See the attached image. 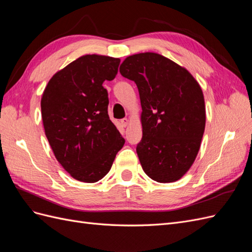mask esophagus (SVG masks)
Wrapping results in <instances>:
<instances>
[{"instance_id":"34e87169","label":"esophagus","mask_w":252,"mask_h":252,"mask_svg":"<svg viewBox=\"0 0 252 252\" xmlns=\"http://www.w3.org/2000/svg\"><path fill=\"white\" fill-rule=\"evenodd\" d=\"M121 123H122V125H123L124 127H126V126L129 124V120H128V119L121 120Z\"/></svg>"}]
</instances>
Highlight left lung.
I'll return each instance as SVG.
<instances>
[{
    "label": "left lung",
    "instance_id": "1",
    "mask_svg": "<svg viewBox=\"0 0 252 252\" xmlns=\"http://www.w3.org/2000/svg\"><path fill=\"white\" fill-rule=\"evenodd\" d=\"M120 72L139 90L143 136L136 154L143 170L158 183L180 180L194 162L205 130L199 83L185 68L154 52L126 58Z\"/></svg>",
    "mask_w": 252,
    "mask_h": 252
}]
</instances>
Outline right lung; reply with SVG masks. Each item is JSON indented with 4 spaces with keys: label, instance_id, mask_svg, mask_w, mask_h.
<instances>
[{
    "label": "right lung",
    "instance_id": "1",
    "mask_svg": "<svg viewBox=\"0 0 252 252\" xmlns=\"http://www.w3.org/2000/svg\"><path fill=\"white\" fill-rule=\"evenodd\" d=\"M120 59L87 55L57 72L41 100L45 134L60 164L75 180L94 183L111 168L125 140L108 116L104 81L118 73Z\"/></svg>",
    "mask_w": 252,
    "mask_h": 252
}]
</instances>
